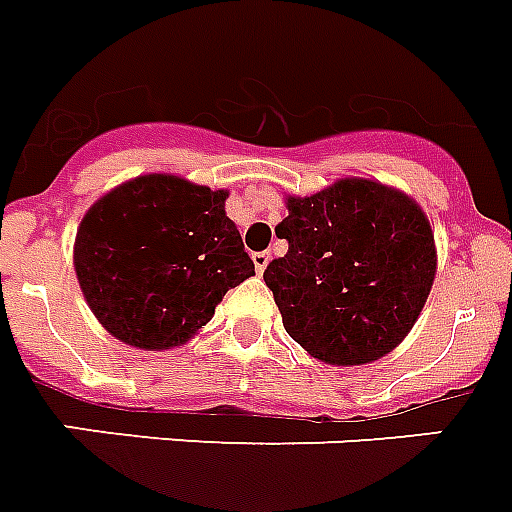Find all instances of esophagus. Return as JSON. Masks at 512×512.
<instances>
[{
  "label": "esophagus",
  "instance_id": "obj_1",
  "mask_svg": "<svg viewBox=\"0 0 512 512\" xmlns=\"http://www.w3.org/2000/svg\"><path fill=\"white\" fill-rule=\"evenodd\" d=\"M267 264H269V253L267 251L253 253V267H256V272H259V275H264Z\"/></svg>",
  "mask_w": 512,
  "mask_h": 512
}]
</instances>
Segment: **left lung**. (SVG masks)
<instances>
[{
  "instance_id": "1",
  "label": "left lung",
  "mask_w": 512,
  "mask_h": 512,
  "mask_svg": "<svg viewBox=\"0 0 512 512\" xmlns=\"http://www.w3.org/2000/svg\"><path fill=\"white\" fill-rule=\"evenodd\" d=\"M275 232L288 253L269 261L264 282L293 341L343 367L402 343L436 275L431 224L415 200L370 179H341L288 198Z\"/></svg>"
}]
</instances>
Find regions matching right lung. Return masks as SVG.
<instances>
[{
  "label": "right lung",
  "mask_w": 512,
  "mask_h": 512,
  "mask_svg": "<svg viewBox=\"0 0 512 512\" xmlns=\"http://www.w3.org/2000/svg\"><path fill=\"white\" fill-rule=\"evenodd\" d=\"M224 200V190L147 174L89 208L73 267L110 335L147 351L179 346L227 290L256 275Z\"/></svg>",
  "instance_id": "add662e5"
}]
</instances>
